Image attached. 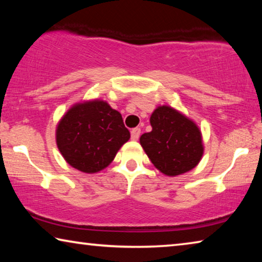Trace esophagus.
Segmentation results:
<instances>
[{
    "instance_id": "1",
    "label": "esophagus",
    "mask_w": 262,
    "mask_h": 262,
    "mask_svg": "<svg viewBox=\"0 0 262 262\" xmlns=\"http://www.w3.org/2000/svg\"><path fill=\"white\" fill-rule=\"evenodd\" d=\"M140 134H141V129L140 128H133V129L130 130V135H132V140L136 141L137 139L140 137Z\"/></svg>"
}]
</instances>
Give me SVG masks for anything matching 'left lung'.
<instances>
[{
  "mask_svg": "<svg viewBox=\"0 0 262 262\" xmlns=\"http://www.w3.org/2000/svg\"><path fill=\"white\" fill-rule=\"evenodd\" d=\"M152 129L140 143L156 168L166 176L185 173L198 165L203 154L198 126L170 106H159L150 118Z\"/></svg>",
  "mask_w": 262,
  "mask_h": 262,
  "instance_id": "left-lung-1",
  "label": "left lung"
}]
</instances>
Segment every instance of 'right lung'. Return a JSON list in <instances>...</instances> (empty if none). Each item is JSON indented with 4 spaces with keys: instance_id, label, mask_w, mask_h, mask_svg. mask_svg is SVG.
I'll return each mask as SVG.
<instances>
[{
    "instance_id": "1",
    "label": "right lung",
    "mask_w": 262,
    "mask_h": 262,
    "mask_svg": "<svg viewBox=\"0 0 262 262\" xmlns=\"http://www.w3.org/2000/svg\"><path fill=\"white\" fill-rule=\"evenodd\" d=\"M129 137L121 114L103 100L73 106L56 129V144L62 156L85 173L110 165Z\"/></svg>"
}]
</instances>
